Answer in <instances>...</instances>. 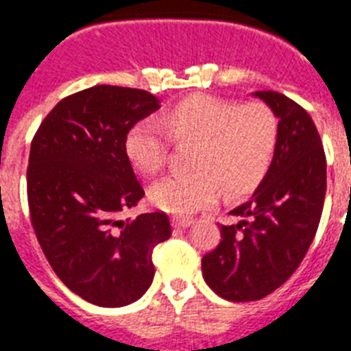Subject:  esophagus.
<instances>
[{
  "label": "esophagus",
  "instance_id": "obj_1",
  "mask_svg": "<svg viewBox=\"0 0 351 351\" xmlns=\"http://www.w3.org/2000/svg\"><path fill=\"white\" fill-rule=\"evenodd\" d=\"M193 225V219L191 217H173V226L176 228H187V226Z\"/></svg>",
  "mask_w": 351,
  "mask_h": 351
}]
</instances>
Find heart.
<instances>
[{"instance_id":"1","label":"heart","mask_w":351,"mask_h":351,"mask_svg":"<svg viewBox=\"0 0 351 351\" xmlns=\"http://www.w3.org/2000/svg\"><path fill=\"white\" fill-rule=\"evenodd\" d=\"M280 125L269 105L193 94L173 103L157 119H141L125 139V152L144 176L167 166L171 139L194 143L191 171L171 175L149 189V198L171 214H193L219 199L239 198L257 189L275 158Z\"/></svg>"}]
</instances>
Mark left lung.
<instances>
[{
  "instance_id": "1",
  "label": "left lung",
  "mask_w": 351,
  "mask_h": 351,
  "mask_svg": "<svg viewBox=\"0 0 351 351\" xmlns=\"http://www.w3.org/2000/svg\"><path fill=\"white\" fill-rule=\"evenodd\" d=\"M278 117L280 135L266 178L221 225V241L202 258L205 282L221 298L255 302L298 269L319 226L326 157L312 117L275 90L255 93Z\"/></svg>"
}]
</instances>
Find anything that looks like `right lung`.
Returning <instances> with one entry per match:
<instances>
[{"mask_svg": "<svg viewBox=\"0 0 351 351\" xmlns=\"http://www.w3.org/2000/svg\"><path fill=\"white\" fill-rule=\"evenodd\" d=\"M157 108L148 90L94 85L58 101L32 139L26 191L37 241L58 278L99 307L146 293L153 248L171 235L164 212L123 219L144 196L126 134Z\"/></svg>", "mask_w": 351, "mask_h": 351, "instance_id": "1", "label": "right lung"}]
</instances>
